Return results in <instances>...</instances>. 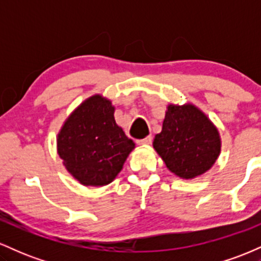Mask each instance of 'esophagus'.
<instances>
[{
	"label": "esophagus",
	"mask_w": 261,
	"mask_h": 261,
	"mask_svg": "<svg viewBox=\"0 0 261 261\" xmlns=\"http://www.w3.org/2000/svg\"><path fill=\"white\" fill-rule=\"evenodd\" d=\"M152 136H147V137H145V139H142V140H137L136 141V143L137 145H140V146H148V145H151L152 143Z\"/></svg>",
	"instance_id": "34e87169"
}]
</instances>
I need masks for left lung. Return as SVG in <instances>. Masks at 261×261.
Returning <instances> with one entry per match:
<instances>
[{
	"mask_svg": "<svg viewBox=\"0 0 261 261\" xmlns=\"http://www.w3.org/2000/svg\"><path fill=\"white\" fill-rule=\"evenodd\" d=\"M221 147L218 128L200 108L168 104L153 148L170 172L181 179L202 175L216 163Z\"/></svg>",
	"mask_w": 261,
	"mask_h": 261,
	"instance_id": "left-lung-1",
	"label": "left lung"
}]
</instances>
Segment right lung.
<instances>
[{
	"label": "right lung",
	"instance_id": "right-lung-1",
	"mask_svg": "<svg viewBox=\"0 0 261 261\" xmlns=\"http://www.w3.org/2000/svg\"><path fill=\"white\" fill-rule=\"evenodd\" d=\"M114 113L112 100L93 94L67 116L56 137L62 164L85 187L110 184L135 148Z\"/></svg>",
	"mask_w": 261,
	"mask_h": 261
}]
</instances>
